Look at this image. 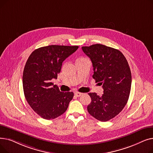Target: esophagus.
<instances>
[{
    "instance_id": "1",
    "label": "esophagus",
    "mask_w": 153,
    "mask_h": 153,
    "mask_svg": "<svg viewBox=\"0 0 153 153\" xmlns=\"http://www.w3.org/2000/svg\"><path fill=\"white\" fill-rule=\"evenodd\" d=\"M74 95H75V96H76V97H80V96H81V95H82V93L76 92H75V93H74Z\"/></svg>"
}]
</instances>
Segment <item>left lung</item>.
<instances>
[{
	"label": "left lung",
	"instance_id": "left-lung-1",
	"mask_svg": "<svg viewBox=\"0 0 153 153\" xmlns=\"http://www.w3.org/2000/svg\"><path fill=\"white\" fill-rule=\"evenodd\" d=\"M94 69L95 82L102 85L103 94L89 93L91 102L89 114L100 122H107L121 111L128 100L131 86V74L128 61L121 51L100 44L82 46Z\"/></svg>",
	"mask_w": 153,
	"mask_h": 153
}]
</instances>
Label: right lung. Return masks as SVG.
Masks as SVG:
<instances>
[{
    "instance_id": "right-lung-1",
    "label": "right lung",
    "mask_w": 153,
    "mask_h": 153,
    "mask_svg": "<svg viewBox=\"0 0 153 153\" xmlns=\"http://www.w3.org/2000/svg\"><path fill=\"white\" fill-rule=\"evenodd\" d=\"M78 46L50 45L35 50L30 55L23 73L25 99L36 113L46 120L63 114L73 98L72 92H61L51 82L57 79L62 62Z\"/></svg>"
}]
</instances>
